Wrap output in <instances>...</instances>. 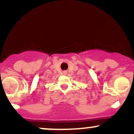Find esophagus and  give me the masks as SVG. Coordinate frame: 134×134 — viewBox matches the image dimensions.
I'll list each match as a JSON object with an SVG mask.
<instances>
[{
	"mask_svg": "<svg viewBox=\"0 0 134 134\" xmlns=\"http://www.w3.org/2000/svg\"><path fill=\"white\" fill-rule=\"evenodd\" d=\"M67 71H63V74H64V75H66V74H67Z\"/></svg>",
	"mask_w": 134,
	"mask_h": 134,
	"instance_id": "34e87169",
	"label": "esophagus"
}]
</instances>
